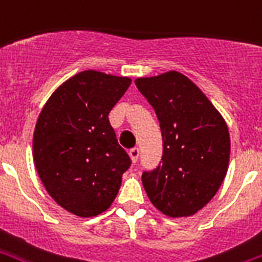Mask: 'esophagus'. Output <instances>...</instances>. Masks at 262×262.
I'll use <instances>...</instances> for the list:
<instances>
[{"label": "esophagus", "mask_w": 262, "mask_h": 262, "mask_svg": "<svg viewBox=\"0 0 262 262\" xmlns=\"http://www.w3.org/2000/svg\"><path fill=\"white\" fill-rule=\"evenodd\" d=\"M129 156H130L132 158V162H137L139 156H140V150H139V147H133V148L129 151Z\"/></svg>", "instance_id": "obj_1"}]
</instances>
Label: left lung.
I'll list each match as a JSON object with an SVG mask.
<instances>
[{
  "mask_svg": "<svg viewBox=\"0 0 262 262\" xmlns=\"http://www.w3.org/2000/svg\"><path fill=\"white\" fill-rule=\"evenodd\" d=\"M154 108L162 133V161L141 180L162 214L190 216L215 195L229 165L224 118L189 77L170 71L135 80Z\"/></svg>",
  "mask_w": 262,
  "mask_h": 262,
  "instance_id": "obj_1",
  "label": "left lung"
}]
</instances>
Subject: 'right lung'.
I'll use <instances>...</instances> for the list:
<instances>
[{
	"label": "right lung",
	"mask_w": 262,
	"mask_h": 262,
	"mask_svg": "<svg viewBox=\"0 0 262 262\" xmlns=\"http://www.w3.org/2000/svg\"><path fill=\"white\" fill-rule=\"evenodd\" d=\"M130 83L129 77L80 72L52 93L38 115L36 169L48 194L77 216L108 210L132 164L108 119Z\"/></svg>",
	"instance_id": "obj_1"
}]
</instances>
